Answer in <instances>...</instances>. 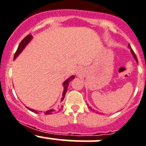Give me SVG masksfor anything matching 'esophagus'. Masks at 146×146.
<instances>
[{"label": "esophagus", "mask_w": 146, "mask_h": 146, "mask_svg": "<svg viewBox=\"0 0 146 146\" xmlns=\"http://www.w3.org/2000/svg\"><path fill=\"white\" fill-rule=\"evenodd\" d=\"M82 71H81V70H79V72H78V74L79 75H82Z\"/></svg>", "instance_id": "34e87169"}]
</instances>
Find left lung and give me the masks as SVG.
<instances>
[{
  "instance_id": "8db88e82",
  "label": "left lung",
  "mask_w": 146,
  "mask_h": 146,
  "mask_svg": "<svg viewBox=\"0 0 146 146\" xmlns=\"http://www.w3.org/2000/svg\"><path fill=\"white\" fill-rule=\"evenodd\" d=\"M128 47H129V48H130V50H131V53H132V55H133V58H134V59H135L136 61H137V56H136L135 53H134V52H133V50H132V49H131V46H130V44L128 45ZM89 108H90V109H91V108H90V107H89Z\"/></svg>"
}]
</instances>
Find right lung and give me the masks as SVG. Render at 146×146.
<instances>
[{
    "instance_id": "1",
    "label": "right lung",
    "mask_w": 146,
    "mask_h": 146,
    "mask_svg": "<svg viewBox=\"0 0 146 146\" xmlns=\"http://www.w3.org/2000/svg\"><path fill=\"white\" fill-rule=\"evenodd\" d=\"M32 38H33V36H32L31 35H27V36H26V37L24 38L21 41V43L19 44V45H18V49H17L16 52H15V53L14 59L16 58L18 55L20 54L21 52H22V50L25 48V46L28 44V43H29V41H31ZM74 78H75V76H72L70 77L69 79H67V80L64 82V83H63L64 91H63V94H62V100H64V96H65V94H66V93H67V88H68L69 83L70 82V81L73 80ZM29 110H30V111H33V112L35 113H38V112H41V111H35V110H33V109H31V108H29ZM56 111H57V110H56V109H50V110H49V111H46V112H44V114H46V115L52 114V113H56Z\"/></svg>"
}]
</instances>
